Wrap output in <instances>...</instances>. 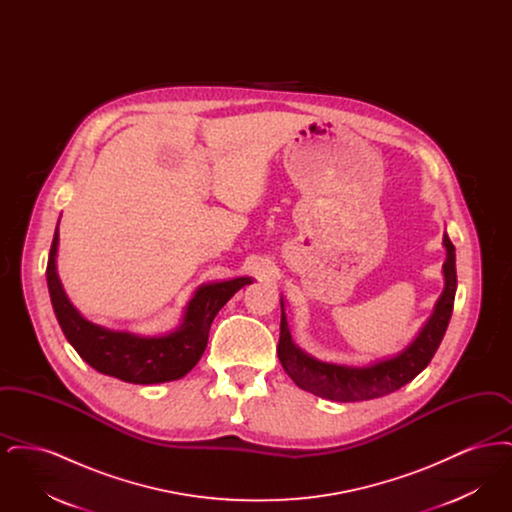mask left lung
Masks as SVG:
<instances>
[{
  "label": "left lung",
  "instance_id": "left-lung-1",
  "mask_svg": "<svg viewBox=\"0 0 512 512\" xmlns=\"http://www.w3.org/2000/svg\"><path fill=\"white\" fill-rule=\"evenodd\" d=\"M445 263H443V292L439 295L434 311L420 332L405 349L388 359H378L365 366L338 365L318 361L295 345L290 326L284 313V297H280L282 320H280V341L278 359L284 370L301 390L311 391L318 397L351 403L384 397L414 380L438 351L439 343L449 326L453 313V301L457 292V267H455V245L449 236L443 234Z\"/></svg>",
  "mask_w": 512,
  "mask_h": 512
}]
</instances>
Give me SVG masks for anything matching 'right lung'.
Here are the masks:
<instances>
[{
	"label": "right lung",
	"instance_id": "1",
	"mask_svg": "<svg viewBox=\"0 0 512 512\" xmlns=\"http://www.w3.org/2000/svg\"><path fill=\"white\" fill-rule=\"evenodd\" d=\"M57 245L59 222L49 249L46 276L51 305L65 338L92 368L128 384H163L186 376L207 347L209 328L217 313L234 293L253 284L251 276L201 284L188 301L182 322L172 332L140 336L99 326L78 313L57 274Z\"/></svg>",
	"mask_w": 512,
	"mask_h": 512
}]
</instances>
